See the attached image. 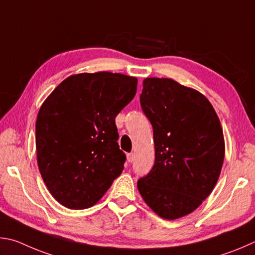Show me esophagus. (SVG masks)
Returning a JSON list of instances; mask_svg holds the SVG:
<instances>
[{
  "mask_svg": "<svg viewBox=\"0 0 255 255\" xmlns=\"http://www.w3.org/2000/svg\"><path fill=\"white\" fill-rule=\"evenodd\" d=\"M127 158H128V162H133V160H134V153H128V155H127Z\"/></svg>",
  "mask_w": 255,
  "mask_h": 255,
  "instance_id": "1",
  "label": "esophagus"
}]
</instances>
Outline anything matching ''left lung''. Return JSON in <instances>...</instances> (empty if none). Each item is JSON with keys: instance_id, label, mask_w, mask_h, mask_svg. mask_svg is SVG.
I'll use <instances>...</instances> for the list:
<instances>
[{"instance_id": "1", "label": "left lung", "mask_w": 255, "mask_h": 255, "mask_svg": "<svg viewBox=\"0 0 255 255\" xmlns=\"http://www.w3.org/2000/svg\"><path fill=\"white\" fill-rule=\"evenodd\" d=\"M140 103L153 128L155 161L137 189L160 217L177 220L194 212L220 177V119L203 94L170 78H145Z\"/></svg>"}]
</instances>
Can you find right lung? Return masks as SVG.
Returning <instances> with one entry per match:
<instances>
[{
    "label": "right lung",
    "mask_w": 255,
    "mask_h": 255,
    "mask_svg": "<svg viewBox=\"0 0 255 255\" xmlns=\"http://www.w3.org/2000/svg\"><path fill=\"white\" fill-rule=\"evenodd\" d=\"M137 79L100 71L69 76L39 110L35 148L39 171L58 203L92 207L123 171L115 118L136 93Z\"/></svg>",
    "instance_id": "right-lung-1"
}]
</instances>
